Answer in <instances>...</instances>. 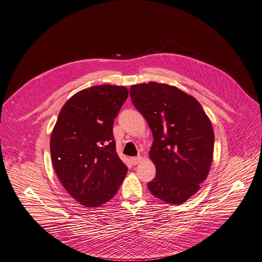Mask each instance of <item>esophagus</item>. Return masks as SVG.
<instances>
[{
    "label": "esophagus",
    "instance_id": "34e87169",
    "mask_svg": "<svg viewBox=\"0 0 262 262\" xmlns=\"http://www.w3.org/2000/svg\"><path fill=\"white\" fill-rule=\"evenodd\" d=\"M141 160H142V158H141V157H134V158H132V159H130V161H132V163H133V165H137V164H139V163L141 162Z\"/></svg>",
    "mask_w": 262,
    "mask_h": 262
}]
</instances>
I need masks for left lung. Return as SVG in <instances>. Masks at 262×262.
<instances>
[{"mask_svg":"<svg viewBox=\"0 0 262 262\" xmlns=\"http://www.w3.org/2000/svg\"><path fill=\"white\" fill-rule=\"evenodd\" d=\"M130 98L154 135L149 158L157 169L150 193L181 204L199 190L213 157L211 122L199 101L175 86L156 82L133 85Z\"/></svg>","mask_w":262,"mask_h":262,"instance_id":"8db88e82","label":"left lung"}]
</instances>
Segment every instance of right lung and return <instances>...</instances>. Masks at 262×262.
<instances>
[{"instance_id":"add662e5","label":"right lung","mask_w":262,"mask_h":262,"mask_svg":"<svg viewBox=\"0 0 262 262\" xmlns=\"http://www.w3.org/2000/svg\"><path fill=\"white\" fill-rule=\"evenodd\" d=\"M128 96L123 86L81 90L61 108L51 137L55 172L67 193L86 207L113 198L127 167L116 152L114 119Z\"/></svg>"}]
</instances>
